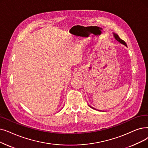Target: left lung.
I'll use <instances>...</instances> for the list:
<instances>
[{
    "label": "left lung",
    "mask_w": 148,
    "mask_h": 148,
    "mask_svg": "<svg viewBox=\"0 0 148 148\" xmlns=\"http://www.w3.org/2000/svg\"><path fill=\"white\" fill-rule=\"evenodd\" d=\"M113 35H114V38H115V40H116L117 41H118L119 42H120V43L124 45L125 46H126V47H127V45H126V43H125V42L124 40H121V38L119 37V36L117 34H115V33H113ZM88 106H89V107H91V108L94 109V110H96V109H95V108H92V107H91V106H90L89 105H88ZM98 111H99V110H98Z\"/></svg>",
    "instance_id": "obj_1"
}]
</instances>
